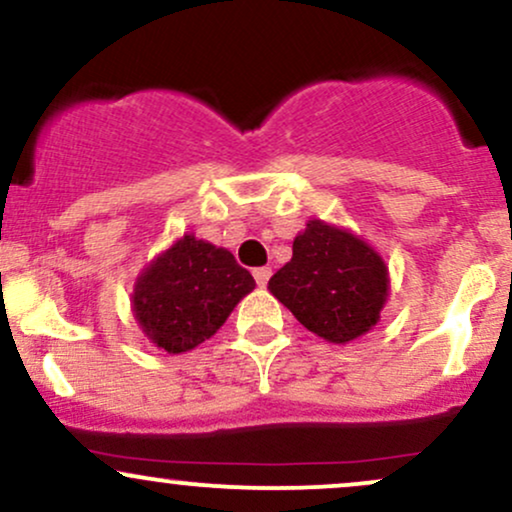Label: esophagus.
I'll use <instances>...</instances> for the list:
<instances>
[{
    "instance_id": "obj_1",
    "label": "esophagus",
    "mask_w": 512,
    "mask_h": 512,
    "mask_svg": "<svg viewBox=\"0 0 512 512\" xmlns=\"http://www.w3.org/2000/svg\"><path fill=\"white\" fill-rule=\"evenodd\" d=\"M252 276H255L257 286H267L269 276H272V269H269V267H257L255 272H252Z\"/></svg>"
}]
</instances>
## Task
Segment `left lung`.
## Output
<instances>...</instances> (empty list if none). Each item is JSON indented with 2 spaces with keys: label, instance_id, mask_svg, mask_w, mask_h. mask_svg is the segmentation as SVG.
Here are the masks:
<instances>
[{
  "label": "left lung",
  "instance_id": "obj_1",
  "mask_svg": "<svg viewBox=\"0 0 512 512\" xmlns=\"http://www.w3.org/2000/svg\"><path fill=\"white\" fill-rule=\"evenodd\" d=\"M269 291L317 337L346 344L378 322L387 269L363 240L310 221L293 240L291 262L269 279Z\"/></svg>",
  "mask_w": 512,
  "mask_h": 512
}]
</instances>
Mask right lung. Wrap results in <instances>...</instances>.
Instances as JSON below:
<instances>
[{
	"instance_id": "right-lung-1",
	"label": "right lung",
	"mask_w": 512,
	"mask_h": 512,
	"mask_svg": "<svg viewBox=\"0 0 512 512\" xmlns=\"http://www.w3.org/2000/svg\"><path fill=\"white\" fill-rule=\"evenodd\" d=\"M252 289L255 279L231 252L185 236L137 281L134 315L151 342L182 354L219 330Z\"/></svg>"
}]
</instances>
